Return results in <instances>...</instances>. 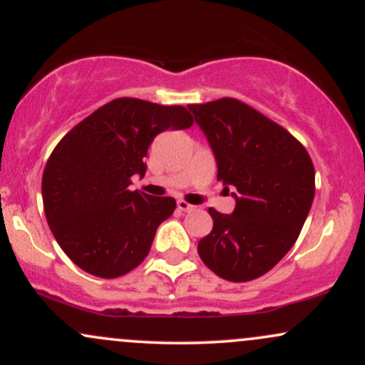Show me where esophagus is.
Returning a JSON list of instances; mask_svg holds the SVG:
<instances>
[{
	"label": "esophagus",
	"instance_id": "esophagus-1",
	"mask_svg": "<svg viewBox=\"0 0 365 365\" xmlns=\"http://www.w3.org/2000/svg\"><path fill=\"white\" fill-rule=\"evenodd\" d=\"M177 207L180 209V211H183V212H190V211H194V209H195V206H192V204H188V202H185V200H182V199H180L178 202H177Z\"/></svg>",
	"mask_w": 365,
	"mask_h": 365
}]
</instances>
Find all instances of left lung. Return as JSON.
<instances>
[{"mask_svg":"<svg viewBox=\"0 0 365 365\" xmlns=\"http://www.w3.org/2000/svg\"><path fill=\"white\" fill-rule=\"evenodd\" d=\"M215 153L217 180L235 192V211L209 207L212 230L197 245L202 262L228 282L266 274L292 249L311 211L316 173L288 130L249 104L223 98L188 104Z\"/></svg>","mask_w":365,"mask_h":365,"instance_id":"1","label":"left lung"}]
</instances>
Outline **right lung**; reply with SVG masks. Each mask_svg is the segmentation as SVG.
<instances>
[{
    "label": "right lung",
    "instance_id": "obj_1",
    "mask_svg": "<svg viewBox=\"0 0 365 365\" xmlns=\"http://www.w3.org/2000/svg\"><path fill=\"white\" fill-rule=\"evenodd\" d=\"M194 125L183 106L118 98L66 133L43 173L46 220L63 252L86 273L118 278L148 257L158 226L173 215V197L130 190L144 177L158 133Z\"/></svg>",
    "mask_w": 365,
    "mask_h": 365
}]
</instances>
